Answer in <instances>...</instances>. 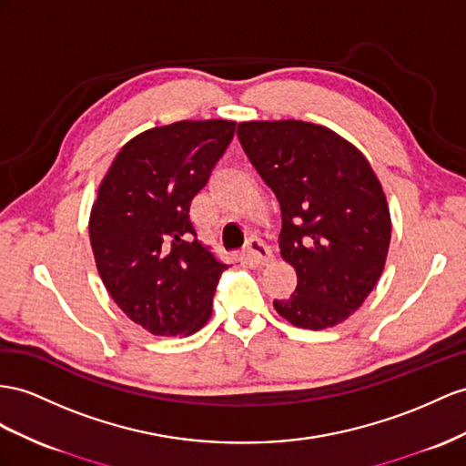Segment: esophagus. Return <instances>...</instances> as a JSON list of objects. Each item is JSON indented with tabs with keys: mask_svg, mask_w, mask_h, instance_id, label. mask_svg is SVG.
<instances>
[{
	"mask_svg": "<svg viewBox=\"0 0 466 466\" xmlns=\"http://www.w3.org/2000/svg\"><path fill=\"white\" fill-rule=\"evenodd\" d=\"M246 258L252 261V264L256 266H268L273 261V254L268 244H264L261 240H258V238H252V240L248 242V248H246Z\"/></svg>",
	"mask_w": 466,
	"mask_h": 466,
	"instance_id": "1",
	"label": "esophagus"
}]
</instances>
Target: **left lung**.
<instances>
[{"instance_id": "obj_1", "label": "left lung", "mask_w": 466, "mask_h": 466, "mask_svg": "<svg viewBox=\"0 0 466 466\" xmlns=\"http://www.w3.org/2000/svg\"><path fill=\"white\" fill-rule=\"evenodd\" d=\"M238 137L281 207V258L297 273L273 301L291 325L323 330L347 320L386 266L391 218L364 153L330 127L273 119L240 122Z\"/></svg>"}]
</instances>
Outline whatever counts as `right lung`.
Listing matches in <instances>:
<instances>
[{
	"mask_svg": "<svg viewBox=\"0 0 466 466\" xmlns=\"http://www.w3.org/2000/svg\"><path fill=\"white\" fill-rule=\"evenodd\" d=\"M232 119H181L131 137L98 187L88 220L104 288L155 337H188L208 323L228 268L195 238L190 200L234 137Z\"/></svg>",
	"mask_w": 466,
	"mask_h": 466,
	"instance_id": "right-lung-1",
	"label": "right lung"
}]
</instances>
